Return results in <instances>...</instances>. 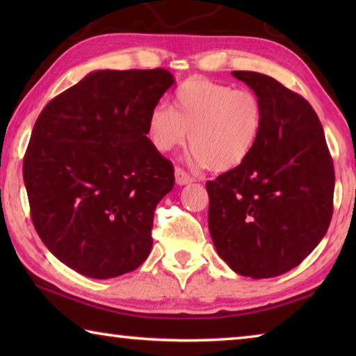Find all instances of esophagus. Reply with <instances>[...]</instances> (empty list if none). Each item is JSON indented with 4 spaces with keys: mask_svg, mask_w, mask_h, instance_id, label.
Wrapping results in <instances>:
<instances>
[{
    "mask_svg": "<svg viewBox=\"0 0 356 356\" xmlns=\"http://www.w3.org/2000/svg\"><path fill=\"white\" fill-rule=\"evenodd\" d=\"M174 174H176V184L177 185H188L191 182H195V177H191L190 174H186L182 168H176V171H174Z\"/></svg>",
    "mask_w": 356,
    "mask_h": 356,
    "instance_id": "esophagus-1",
    "label": "esophagus"
}]
</instances>
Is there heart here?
I'll list each match as a JSON object with an SVG mask.
<instances>
[{
	"mask_svg": "<svg viewBox=\"0 0 356 356\" xmlns=\"http://www.w3.org/2000/svg\"><path fill=\"white\" fill-rule=\"evenodd\" d=\"M262 129L264 105L254 92L191 78L176 89L172 108L156 104L150 110L146 136L150 146L166 154L190 135L193 161L226 172L250 159Z\"/></svg>",
	"mask_w": 356,
	"mask_h": 356,
	"instance_id": "obj_1",
	"label": "heart"
}]
</instances>
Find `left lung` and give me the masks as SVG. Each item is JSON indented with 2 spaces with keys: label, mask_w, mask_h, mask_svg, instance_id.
Segmentation results:
<instances>
[{
  "label": "left lung",
  "mask_w": 356,
  "mask_h": 356,
  "mask_svg": "<svg viewBox=\"0 0 356 356\" xmlns=\"http://www.w3.org/2000/svg\"><path fill=\"white\" fill-rule=\"evenodd\" d=\"M232 75L264 105L250 159L209 180V231L218 256L254 280L289 272L316 248L333 215L334 168L316 111L257 72Z\"/></svg>",
  "instance_id": "obj_1"
}]
</instances>
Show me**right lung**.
Instances as JSON below:
<instances>
[{"instance_id": "add662e5", "label": "right lung", "mask_w": 356, "mask_h": 356, "mask_svg": "<svg viewBox=\"0 0 356 356\" xmlns=\"http://www.w3.org/2000/svg\"><path fill=\"white\" fill-rule=\"evenodd\" d=\"M174 76L95 70L48 102L23 159L31 220L53 256L95 280L134 272L152 248L174 168L146 136Z\"/></svg>"}]
</instances>
